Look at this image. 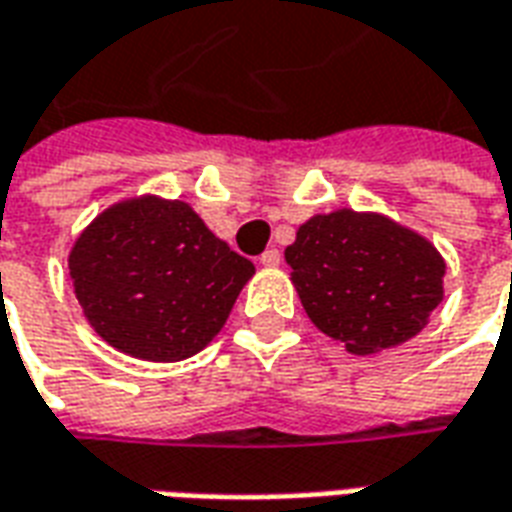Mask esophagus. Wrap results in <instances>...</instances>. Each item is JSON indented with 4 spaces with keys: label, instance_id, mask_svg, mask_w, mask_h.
Instances as JSON below:
<instances>
[{
    "label": "esophagus",
    "instance_id": "esophagus-1",
    "mask_svg": "<svg viewBox=\"0 0 512 512\" xmlns=\"http://www.w3.org/2000/svg\"><path fill=\"white\" fill-rule=\"evenodd\" d=\"M260 263H263V266H268V268L279 266V263H282V255H279V249H266V252L260 255Z\"/></svg>",
    "mask_w": 512,
    "mask_h": 512
}]
</instances>
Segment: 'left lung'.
I'll return each mask as SVG.
<instances>
[{"label": "left lung", "instance_id": "8db88e82", "mask_svg": "<svg viewBox=\"0 0 512 512\" xmlns=\"http://www.w3.org/2000/svg\"><path fill=\"white\" fill-rule=\"evenodd\" d=\"M285 260L310 321L359 356L411 340L444 296L436 246L378 213L312 216Z\"/></svg>", "mask_w": 512, "mask_h": 512}]
</instances>
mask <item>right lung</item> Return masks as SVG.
Masks as SVG:
<instances>
[{"label":"right lung","mask_w":512,"mask_h":512,"mask_svg":"<svg viewBox=\"0 0 512 512\" xmlns=\"http://www.w3.org/2000/svg\"><path fill=\"white\" fill-rule=\"evenodd\" d=\"M76 299L106 343L147 362H180L211 343L255 274L186 202L112 205L68 257Z\"/></svg>","instance_id":"obj_1"}]
</instances>
